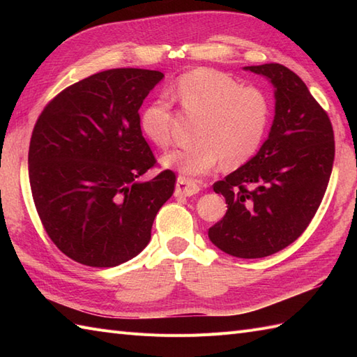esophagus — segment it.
<instances>
[{
  "label": "esophagus",
  "mask_w": 357,
  "mask_h": 357,
  "mask_svg": "<svg viewBox=\"0 0 357 357\" xmlns=\"http://www.w3.org/2000/svg\"><path fill=\"white\" fill-rule=\"evenodd\" d=\"M199 190H201V185L196 183L195 179L179 176L176 181V190H174V195L176 196H193L196 193H199Z\"/></svg>",
  "instance_id": "obj_1"
}]
</instances>
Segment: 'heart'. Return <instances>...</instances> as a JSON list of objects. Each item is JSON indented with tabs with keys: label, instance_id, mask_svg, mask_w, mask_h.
I'll use <instances>...</instances> for the list:
<instances>
[{
	"label": "heart",
	"instance_id": "obj_1",
	"mask_svg": "<svg viewBox=\"0 0 357 357\" xmlns=\"http://www.w3.org/2000/svg\"><path fill=\"white\" fill-rule=\"evenodd\" d=\"M172 100L185 115L198 119L195 142L164 156V165L187 176L208 173L221 159L227 169L245 164L259 150L271 118L270 98L261 87L241 86L213 69L183 75ZM172 105L158 100L142 112L141 128L151 142L167 147L172 141Z\"/></svg>",
	"mask_w": 357,
	"mask_h": 357
}]
</instances>
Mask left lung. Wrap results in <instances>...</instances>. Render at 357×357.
<instances>
[{"label":"left lung","instance_id":"obj_1","mask_svg":"<svg viewBox=\"0 0 357 357\" xmlns=\"http://www.w3.org/2000/svg\"><path fill=\"white\" fill-rule=\"evenodd\" d=\"M245 69L273 82L276 115L256 156L213 184L229 210L208 238L227 255L256 259L293 244L312 222L331 176L335 133L327 112L288 67Z\"/></svg>","mask_w":357,"mask_h":357}]
</instances>
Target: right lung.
Segmentation results:
<instances>
[{
  "instance_id": "right-lung-1",
  "label": "right lung",
  "mask_w": 357,
  "mask_h": 357,
  "mask_svg": "<svg viewBox=\"0 0 357 357\" xmlns=\"http://www.w3.org/2000/svg\"><path fill=\"white\" fill-rule=\"evenodd\" d=\"M164 75L112 69L66 87L45 105L29 147L38 216L59 252L89 267H115L149 244L176 174L158 165L139 107Z\"/></svg>"
}]
</instances>
